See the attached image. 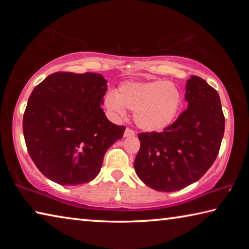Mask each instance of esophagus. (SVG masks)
I'll return each instance as SVG.
<instances>
[{
	"mask_svg": "<svg viewBox=\"0 0 249 249\" xmlns=\"http://www.w3.org/2000/svg\"><path fill=\"white\" fill-rule=\"evenodd\" d=\"M132 136H135L134 130L130 129V128H126L125 132H124V137H132Z\"/></svg>",
	"mask_w": 249,
	"mask_h": 249,
	"instance_id": "esophagus-1",
	"label": "esophagus"
}]
</instances>
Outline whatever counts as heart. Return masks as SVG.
I'll return each mask as SVG.
<instances>
[{
	"label": "heart",
	"mask_w": 249,
	"mask_h": 249,
	"mask_svg": "<svg viewBox=\"0 0 249 249\" xmlns=\"http://www.w3.org/2000/svg\"><path fill=\"white\" fill-rule=\"evenodd\" d=\"M182 104V95L172 82L155 80L126 81L115 93H107L104 105L113 114L123 116L125 108L134 112L138 127L146 132H161L174 123Z\"/></svg>",
	"instance_id": "heart-1"
}]
</instances>
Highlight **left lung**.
Segmentation results:
<instances>
[{
    "instance_id": "left-lung-1",
    "label": "left lung",
    "mask_w": 249,
    "mask_h": 249,
    "mask_svg": "<svg viewBox=\"0 0 249 249\" xmlns=\"http://www.w3.org/2000/svg\"><path fill=\"white\" fill-rule=\"evenodd\" d=\"M188 108L163 132L138 134L134 168L156 191L172 192L196 182L213 165L224 135L225 119L215 89L192 75L185 84Z\"/></svg>"
}]
</instances>
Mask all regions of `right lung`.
Instances as JSON below:
<instances>
[{
  "label": "right lung",
  "instance_id": "right-lung-1",
  "mask_svg": "<svg viewBox=\"0 0 249 249\" xmlns=\"http://www.w3.org/2000/svg\"><path fill=\"white\" fill-rule=\"evenodd\" d=\"M102 74L54 72L35 87L23 117L28 154L45 177L61 185L90 182L107 150L125 127L107 120L101 105Z\"/></svg>",
  "mask_w": 249,
  "mask_h": 249
}]
</instances>
